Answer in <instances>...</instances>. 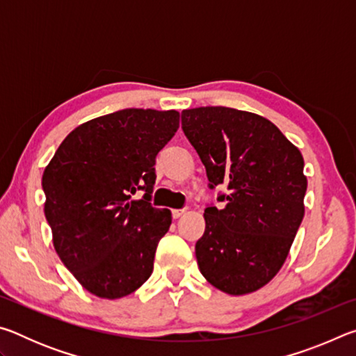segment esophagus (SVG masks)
Returning a JSON list of instances; mask_svg holds the SVG:
<instances>
[{
    "label": "esophagus",
    "instance_id": "1",
    "mask_svg": "<svg viewBox=\"0 0 356 356\" xmlns=\"http://www.w3.org/2000/svg\"><path fill=\"white\" fill-rule=\"evenodd\" d=\"M185 213V210L184 209H174L172 210V218H180V216H182Z\"/></svg>",
    "mask_w": 356,
    "mask_h": 356
}]
</instances>
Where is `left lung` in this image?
<instances>
[{"mask_svg": "<svg viewBox=\"0 0 356 356\" xmlns=\"http://www.w3.org/2000/svg\"><path fill=\"white\" fill-rule=\"evenodd\" d=\"M182 130L210 188L227 185L226 206L204 210L201 273L229 295L254 292L281 270L305 216L303 155L268 119L234 108L184 110Z\"/></svg>", "mask_w": 356, "mask_h": 356, "instance_id": "left-lung-1", "label": "left lung"}]
</instances>
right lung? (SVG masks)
I'll list each match as a JSON object with an SVG mask.
<instances>
[{"instance_id": "1", "label": "right lung", "mask_w": 356, "mask_h": 356, "mask_svg": "<svg viewBox=\"0 0 356 356\" xmlns=\"http://www.w3.org/2000/svg\"><path fill=\"white\" fill-rule=\"evenodd\" d=\"M179 111L127 108L78 125L42 176L45 218L59 259L88 292L122 298L152 273L171 226L150 206L155 156L179 129ZM143 189L145 196L134 200Z\"/></svg>"}]
</instances>
